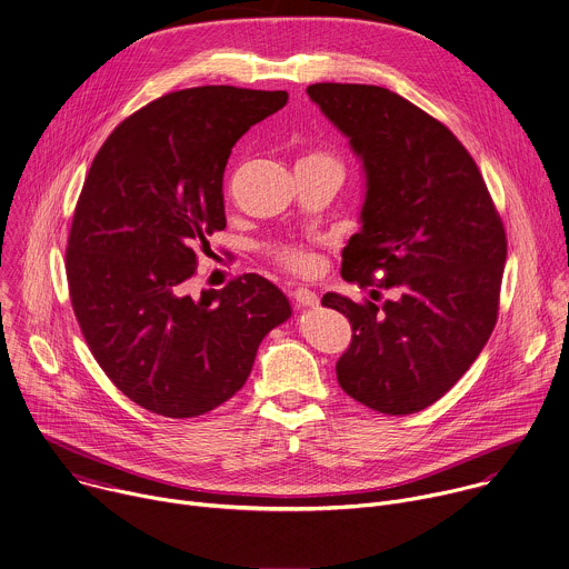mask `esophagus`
I'll use <instances>...</instances> for the list:
<instances>
[{"label":"esophagus","mask_w":569,"mask_h":569,"mask_svg":"<svg viewBox=\"0 0 569 569\" xmlns=\"http://www.w3.org/2000/svg\"><path fill=\"white\" fill-rule=\"evenodd\" d=\"M292 299L299 303V306H308V308H315L319 303V297L310 290V288H297L292 292Z\"/></svg>","instance_id":"obj_1"}]
</instances>
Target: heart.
I'll use <instances>...</instances> for the list:
<instances>
[{"label":"heart","mask_w":569,"mask_h":569,"mask_svg":"<svg viewBox=\"0 0 569 569\" xmlns=\"http://www.w3.org/2000/svg\"><path fill=\"white\" fill-rule=\"evenodd\" d=\"M301 162H328V164H335L339 167V160L328 153V151H315V153H308ZM341 169V167H339ZM263 252L277 261L279 266L292 270V272H310L315 268V257L310 250H306L303 246L299 243H290V241H277V243H268L263 248Z\"/></svg>","instance_id":"b5f03b06"}]
</instances>
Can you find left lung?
Segmentation results:
<instances>
[{
  "label": "left lung",
  "instance_id": "left-lung-1",
  "mask_svg": "<svg viewBox=\"0 0 569 569\" xmlns=\"http://www.w3.org/2000/svg\"><path fill=\"white\" fill-rule=\"evenodd\" d=\"M308 96L350 138L366 171L361 230L341 252V277L398 288L375 306L328 292L352 339L339 387L387 416L438 402L476 361L498 319L507 237L482 173L440 120L375 84H310Z\"/></svg>",
  "mask_w": 569,
  "mask_h": 569
}]
</instances>
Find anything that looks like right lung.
I'll return each instance as SVG.
<instances>
[{"label": "right lung", "mask_w": 569, "mask_h": 569, "mask_svg": "<svg viewBox=\"0 0 569 569\" xmlns=\"http://www.w3.org/2000/svg\"><path fill=\"white\" fill-rule=\"evenodd\" d=\"M286 102L228 84L173 91L122 120L91 162L67 246L71 306L109 380L151 413L182 420L228 402L292 315L259 274L187 295L197 252L226 228L234 142Z\"/></svg>", "instance_id": "add662e5"}]
</instances>
